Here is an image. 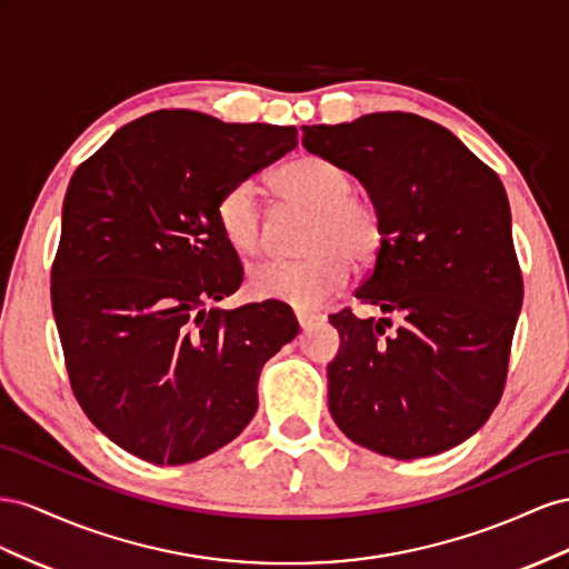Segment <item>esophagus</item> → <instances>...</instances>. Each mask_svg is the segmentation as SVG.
<instances>
[{
    "instance_id": "1",
    "label": "esophagus",
    "mask_w": 569,
    "mask_h": 569,
    "mask_svg": "<svg viewBox=\"0 0 569 569\" xmlns=\"http://www.w3.org/2000/svg\"><path fill=\"white\" fill-rule=\"evenodd\" d=\"M296 319H298V323H300L302 329H310L319 317L317 315H307V312H296Z\"/></svg>"
}]
</instances>
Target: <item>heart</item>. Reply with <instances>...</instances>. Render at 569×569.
Listing matches in <instances>:
<instances>
[{"label": "heart", "mask_w": 569, "mask_h": 569, "mask_svg": "<svg viewBox=\"0 0 569 569\" xmlns=\"http://www.w3.org/2000/svg\"><path fill=\"white\" fill-rule=\"evenodd\" d=\"M279 198L310 212L298 259H269L248 273V293L257 300H276L300 312L319 310L346 288L352 264L375 262L383 246L379 209L355 194L352 176L327 157L307 154L273 176ZM217 223L223 240L240 257L264 250L267 223L257 186L240 181L217 202Z\"/></svg>", "instance_id": "obj_1"}]
</instances>
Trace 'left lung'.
<instances>
[{"instance_id": "1", "label": "left lung", "mask_w": 569, "mask_h": 569, "mask_svg": "<svg viewBox=\"0 0 569 569\" xmlns=\"http://www.w3.org/2000/svg\"><path fill=\"white\" fill-rule=\"evenodd\" d=\"M302 144L350 171L383 221V246L355 298L388 317H329L340 333L329 365L333 421L396 460L456 448L502 396L525 296L506 188L448 128L417 113L302 126Z\"/></svg>"}]
</instances>
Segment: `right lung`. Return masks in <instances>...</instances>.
Returning a JSON list of instances; mask_svg holds the SVG:
<instances>
[{"label":"right lung","instance_id":"right-lung-1","mask_svg":"<svg viewBox=\"0 0 569 569\" xmlns=\"http://www.w3.org/2000/svg\"><path fill=\"white\" fill-rule=\"evenodd\" d=\"M296 144V126L161 109L76 169L52 310L78 405L131 456L186 465L231 443L257 412L259 371L298 336L281 302L212 307L242 283L219 198Z\"/></svg>","mask_w":569,"mask_h":569}]
</instances>
